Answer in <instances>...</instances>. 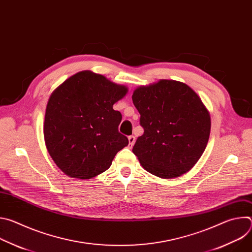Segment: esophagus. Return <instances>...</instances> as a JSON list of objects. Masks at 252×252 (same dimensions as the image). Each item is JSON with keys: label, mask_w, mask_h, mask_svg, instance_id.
<instances>
[{"label": "esophagus", "mask_w": 252, "mask_h": 252, "mask_svg": "<svg viewBox=\"0 0 252 252\" xmlns=\"http://www.w3.org/2000/svg\"><path fill=\"white\" fill-rule=\"evenodd\" d=\"M128 142H129V146L132 147L134 145V142H135V136L134 135H129L128 136Z\"/></svg>", "instance_id": "obj_1"}]
</instances>
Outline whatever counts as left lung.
<instances>
[{
  "mask_svg": "<svg viewBox=\"0 0 252 252\" xmlns=\"http://www.w3.org/2000/svg\"><path fill=\"white\" fill-rule=\"evenodd\" d=\"M143 134L132 153L149 172L172 178L188 172L203 154L210 117L199 96L186 84L161 80L132 94Z\"/></svg>",
  "mask_w": 252,
  "mask_h": 252,
  "instance_id": "left-lung-1",
  "label": "left lung"
}]
</instances>
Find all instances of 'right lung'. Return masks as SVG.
<instances>
[{
	"label": "right lung",
	"mask_w": 252,
	"mask_h": 252,
	"mask_svg": "<svg viewBox=\"0 0 252 252\" xmlns=\"http://www.w3.org/2000/svg\"><path fill=\"white\" fill-rule=\"evenodd\" d=\"M127 93L103 76L81 71L48 101L44 135L48 152L67 175L88 179L105 171L128 145L119 131L122 114L113 105Z\"/></svg>",
	"instance_id": "1"
}]
</instances>
